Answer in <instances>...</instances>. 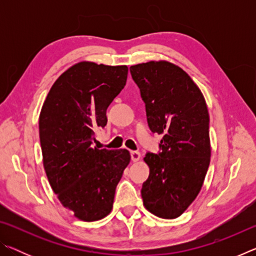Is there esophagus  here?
Masks as SVG:
<instances>
[{
  "instance_id": "obj_1",
  "label": "esophagus",
  "mask_w": 256,
  "mask_h": 256,
  "mask_svg": "<svg viewBox=\"0 0 256 256\" xmlns=\"http://www.w3.org/2000/svg\"><path fill=\"white\" fill-rule=\"evenodd\" d=\"M140 158H141L140 152H138V151H131V159H132V162H138V160H140Z\"/></svg>"
}]
</instances>
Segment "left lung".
<instances>
[{
    "instance_id": "obj_1",
    "label": "left lung",
    "mask_w": 256,
    "mask_h": 256,
    "mask_svg": "<svg viewBox=\"0 0 256 256\" xmlns=\"http://www.w3.org/2000/svg\"><path fill=\"white\" fill-rule=\"evenodd\" d=\"M146 104L151 131L162 134L159 154H146L150 174L141 190L151 214L175 219L198 196L210 164L209 112L201 90L167 60L130 68Z\"/></svg>"
}]
</instances>
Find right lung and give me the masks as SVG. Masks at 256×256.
Instances as JSON below:
<instances>
[{
	"instance_id": "obj_1",
	"label": "right lung",
	"mask_w": 256,
	"mask_h": 256,
	"mask_svg": "<svg viewBox=\"0 0 256 256\" xmlns=\"http://www.w3.org/2000/svg\"><path fill=\"white\" fill-rule=\"evenodd\" d=\"M126 66L76 63L52 86L40 115L42 164L52 190L64 208L84 222L112 211L115 190L131 160L126 149L92 146L106 110L122 92Z\"/></svg>"
}]
</instances>
